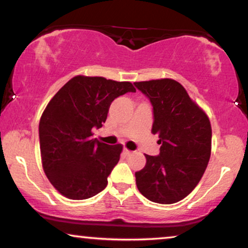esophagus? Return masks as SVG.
Wrapping results in <instances>:
<instances>
[{
  "mask_svg": "<svg viewBox=\"0 0 248 248\" xmlns=\"http://www.w3.org/2000/svg\"><path fill=\"white\" fill-rule=\"evenodd\" d=\"M124 154L125 155H127V156H130V155H132V154H134V153H132L131 151H129V149H127V148H124Z\"/></svg>",
  "mask_w": 248,
  "mask_h": 248,
  "instance_id": "esophagus-1",
  "label": "esophagus"
}]
</instances>
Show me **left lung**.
Instances as JSON below:
<instances>
[{"label":"left lung","mask_w":248,"mask_h":248,"mask_svg":"<svg viewBox=\"0 0 248 248\" xmlns=\"http://www.w3.org/2000/svg\"><path fill=\"white\" fill-rule=\"evenodd\" d=\"M154 109L152 132L159 137L158 156L145 154L146 165L136 172V184L145 198L170 204L192 192L211 154V124L207 113L170 78L135 82Z\"/></svg>","instance_id":"1"}]
</instances>
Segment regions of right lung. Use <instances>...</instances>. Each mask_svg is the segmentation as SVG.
Here are the masks:
<instances>
[{
    "instance_id": "add662e5",
    "label": "right lung",
    "mask_w": 248,
    "mask_h": 248,
    "mask_svg": "<svg viewBox=\"0 0 248 248\" xmlns=\"http://www.w3.org/2000/svg\"><path fill=\"white\" fill-rule=\"evenodd\" d=\"M127 92H136L130 82L78 75L45 108L39 123L41 163L62 195L84 200L107 186L123 145L92 139V129L102 127L111 102Z\"/></svg>"
}]
</instances>
